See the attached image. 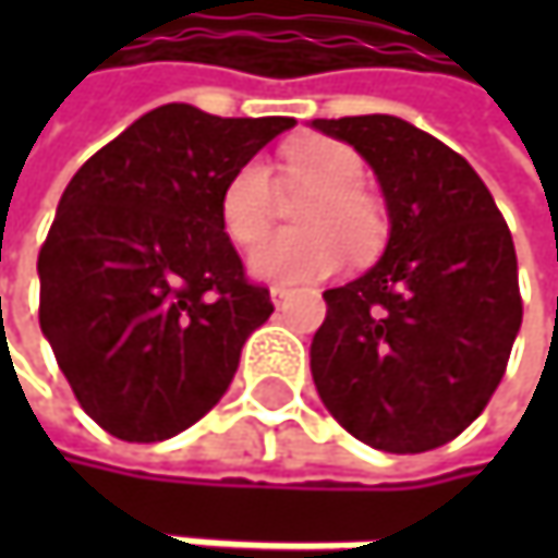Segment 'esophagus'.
<instances>
[{
	"mask_svg": "<svg viewBox=\"0 0 558 558\" xmlns=\"http://www.w3.org/2000/svg\"><path fill=\"white\" fill-rule=\"evenodd\" d=\"M290 293H293L290 287H283V283H275V287H271V300H275V306L287 303V300H290Z\"/></svg>",
	"mask_w": 558,
	"mask_h": 558,
	"instance_id": "1",
	"label": "esophagus"
}]
</instances>
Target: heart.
Listing matches in <instances>:
<instances>
[{
  "label": "heart",
  "mask_w": 558,
  "mask_h": 558,
  "mask_svg": "<svg viewBox=\"0 0 558 558\" xmlns=\"http://www.w3.org/2000/svg\"><path fill=\"white\" fill-rule=\"evenodd\" d=\"M280 173L293 190H313L296 206L300 232H280L252 252V271L280 283L329 278L349 258H368L385 245L388 213L365 190L362 155L336 138H296L280 148ZM275 219V183L262 161L232 170L219 193L222 232L239 248H252Z\"/></svg>",
  "instance_id": "heart-1"
}]
</instances>
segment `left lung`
Wrapping results in <instances>:
<instances>
[{
	"instance_id": "obj_1",
	"label": "left lung",
	"mask_w": 558,
	"mask_h": 558,
	"mask_svg": "<svg viewBox=\"0 0 558 558\" xmlns=\"http://www.w3.org/2000/svg\"><path fill=\"white\" fill-rule=\"evenodd\" d=\"M378 173L385 258L323 293L310 368L326 410L385 452L452 442L492 400L523 319L513 239L488 186L397 116L313 119Z\"/></svg>"
}]
</instances>
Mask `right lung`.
I'll return each mask as SVG.
<instances>
[{
	"label": "right lung",
	"mask_w": 558,
	"mask_h": 558,
	"mask_svg": "<svg viewBox=\"0 0 558 558\" xmlns=\"http://www.w3.org/2000/svg\"><path fill=\"white\" fill-rule=\"evenodd\" d=\"M290 125L168 102L66 183L38 255V319L73 397L116 439L193 426L275 313L222 232L219 193Z\"/></svg>",
	"instance_id": "1"
}]
</instances>
